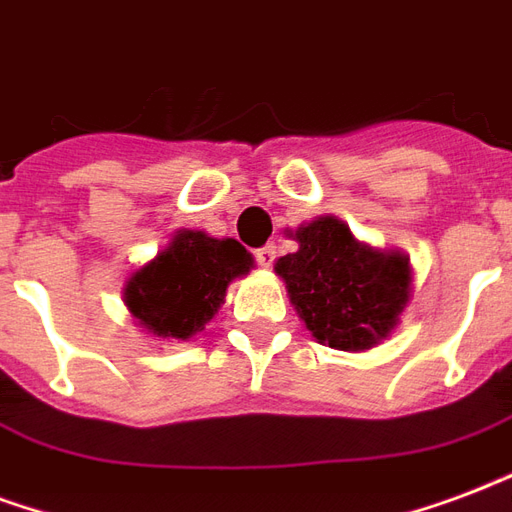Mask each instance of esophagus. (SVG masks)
<instances>
[{
	"mask_svg": "<svg viewBox=\"0 0 512 512\" xmlns=\"http://www.w3.org/2000/svg\"><path fill=\"white\" fill-rule=\"evenodd\" d=\"M275 256H278V248H275V245H264V248L256 251V261H259L261 267H270L272 261H275Z\"/></svg>",
	"mask_w": 512,
	"mask_h": 512,
	"instance_id": "esophagus-1",
	"label": "esophagus"
}]
</instances>
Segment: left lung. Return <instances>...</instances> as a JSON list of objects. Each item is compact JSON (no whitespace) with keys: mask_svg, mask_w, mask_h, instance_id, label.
<instances>
[{"mask_svg":"<svg viewBox=\"0 0 512 512\" xmlns=\"http://www.w3.org/2000/svg\"><path fill=\"white\" fill-rule=\"evenodd\" d=\"M297 242L299 251L280 256L275 270L315 340L367 351L388 337L410 299L405 256L372 251L329 215L299 226Z\"/></svg>","mask_w":512,"mask_h":512,"instance_id":"8db88e82","label":"left lung"}]
</instances>
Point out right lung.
Listing matches in <instances>:
<instances>
[{"label": "right lung", "instance_id": "right-lung-1", "mask_svg": "<svg viewBox=\"0 0 512 512\" xmlns=\"http://www.w3.org/2000/svg\"><path fill=\"white\" fill-rule=\"evenodd\" d=\"M253 267L237 240L178 232L167 248L126 283V305L156 337L188 340L205 329L226 297V286Z\"/></svg>", "mask_w": 512, "mask_h": 512}]
</instances>
